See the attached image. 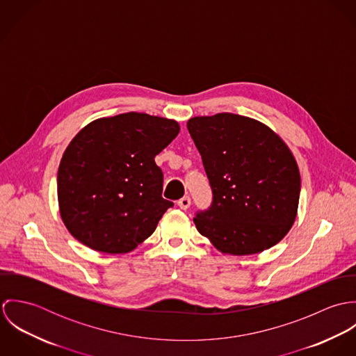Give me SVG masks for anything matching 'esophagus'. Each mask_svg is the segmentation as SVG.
<instances>
[{
    "instance_id": "1",
    "label": "esophagus",
    "mask_w": 356,
    "mask_h": 356,
    "mask_svg": "<svg viewBox=\"0 0 356 356\" xmlns=\"http://www.w3.org/2000/svg\"><path fill=\"white\" fill-rule=\"evenodd\" d=\"M178 205L181 209H188L191 207V197L189 196H184L182 199L178 200Z\"/></svg>"
}]
</instances>
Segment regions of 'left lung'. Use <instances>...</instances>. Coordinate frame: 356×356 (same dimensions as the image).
Here are the masks:
<instances>
[{"mask_svg": "<svg viewBox=\"0 0 356 356\" xmlns=\"http://www.w3.org/2000/svg\"><path fill=\"white\" fill-rule=\"evenodd\" d=\"M188 130L202 154L212 203L193 218L223 254H259L291 230L300 172L286 144L266 124L236 113L196 116Z\"/></svg>", "mask_w": 356, "mask_h": 356, "instance_id": "obj_1", "label": "left lung"}]
</instances>
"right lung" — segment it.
I'll return each instance as SVG.
<instances>
[{
    "instance_id": "obj_1",
    "label": "right lung",
    "mask_w": 356,
    "mask_h": 356,
    "mask_svg": "<svg viewBox=\"0 0 356 356\" xmlns=\"http://www.w3.org/2000/svg\"><path fill=\"white\" fill-rule=\"evenodd\" d=\"M179 133L175 120L127 112L102 118L70 143L57 172L61 219L86 247L126 254L148 238L174 203L161 197L154 163Z\"/></svg>"
}]
</instances>
